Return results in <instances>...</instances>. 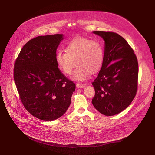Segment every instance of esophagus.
Instances as JSON below:
<instances>
[{
    "label": "esophagus",
    "instance_id": "34e87169",
    "mask_svg": "<svg viewBox=\"0 0 155 155\" xmlns=\"http://www.w3.org/2000/svg\"><path fill=\"white\" fill-rule=\"evenodd\" d=\"M76 87L78 88H84L85 87V85L82 84H80V83H76Z\"/></svg>",
    "mask_w": 155,
    "mask_h": 155
}]
</instances>
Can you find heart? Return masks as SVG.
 <instances>
[{"instance_id":"obj_1","label":"heart","mask_w":155,"mask_h":155,"mask_svg":"<svg viewBox=\"0 0 155 155\" xmlns=\"http://www.w3.org/2000/svg\"><path fill=\"white\" fill-rule=\"evenodd\" d=\"M55 58L58 67L67 75L71 74L77 63L78 67L73 79L82 81L91 73L94 74L99 71L103 64L104 50L96 40L77 37L67 44L66 51L57 52Z\"/></svg>"}]
</instances>
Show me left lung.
Masks as SVG:
<instances>
[{
    "label": "left lung",
    "mask_w": 155,
    "mask_h": 155,
    "mask_svg": "<svg viewBox=\"0 0 155 155\" xmlns=\"http://www.w3.org/2000/svg\"><path fill=\"white\" fill-rule=\"evenodd\" d=\"M105 41L104 61L92 82L94 107L107 116L126 109L136 95L138 62L133 48L124 38L114 32L94 31Z\"/></svg>",
    "instance_id": "left-lung-1"
}]
</instances>
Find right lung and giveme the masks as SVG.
<instances>
[{"label": "right lung", "mask_w": 155, "mask_h": 155, "mask_svg": "<svg viewBox=\"0 0 155 155\" xmlns=\"http://www.w3.org/2000/svg\"><path fill=\"white\" fill-rule=\"evenodd\" d=\"M63 38L56 34L29 40L14 63V82L24 107L45 121L66 112L75 90V84L63 74L56 61V49Z\"/></svg>", "instance_id": "right-lung-1"}]
</instances>
